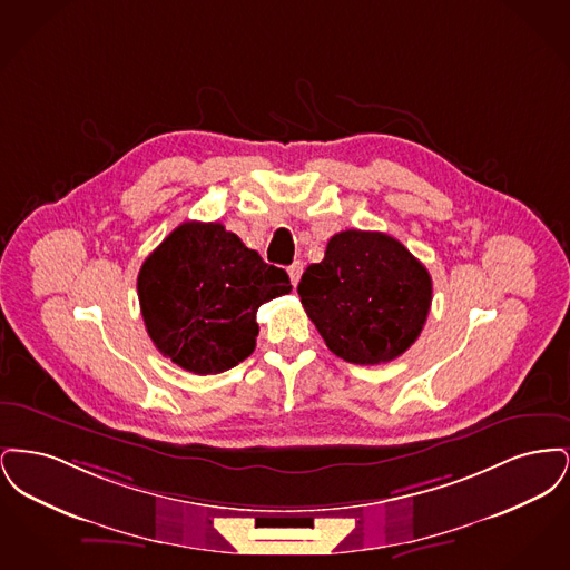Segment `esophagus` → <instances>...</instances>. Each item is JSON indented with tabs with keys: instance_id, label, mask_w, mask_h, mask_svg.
<instances>
[{
	"instance_id": "esophagus-1",
	"label": "esophagus",
	"mask_w": 570,
	"mask_h": 570,
	"mask_svg": "<svg viewBox=\"0 0 570 570\" xmlns=\"http://www.w3.org/2000/svg\"><path fill=\"white\" fill-rule=\"evenodd\" d=\"M301 273H303V263L295 261L291 267H288V275H291V284L297 286L298 279H301Z\"/></svg>"
}]
</instances>
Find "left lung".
<instances>
[{
	"label": "left lung",
	"instance_id": "obj_1",
	"mask_svg": "<svg viewBox=\"0 0 570 570\" xmlns=\"http://www.w3.org/2000/svg\"><path fill=\"white\" fill-rule=\"evenodd\" d=\"M297 293L331 353L379 365L406 353L421 335L432 277L397 239L342 230L328 239L325 258L305 269Z\"/></svg>",
	"mask_w": 570,
	"mask_h": 570
}]
</instances>
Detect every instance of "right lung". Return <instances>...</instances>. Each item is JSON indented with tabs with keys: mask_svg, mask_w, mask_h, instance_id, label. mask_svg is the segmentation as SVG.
<instances>
[{
	"mask_svg": "<svg viewBox=\"0 0 570 570\" xmlns=\"http://www.w3.org/2000/svg\"><path fill=\"white\" fill-rule=\"evenodd\" d=\"M136 288L156 348L198 376L254 353L258 307L293 291L288 273L217 222L177 226L145 258Z\"/></svg>",
	"mask_w": 570,
	"mask_h": 570,
	"instance_id": "right-lung-1",
	"label": "right lung"
}]
</instances>
